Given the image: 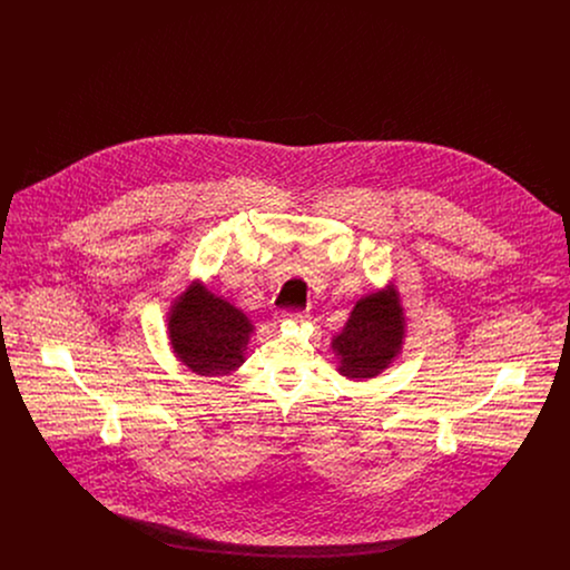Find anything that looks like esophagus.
I'll list each match as a JSON object with an SVG mask.
<instances>
[{
	"instance_id": "1",
	"label": "esophagus",
	"mask_w": 570,
	"mask_h": 570,
	"mask_svg": "<svg viewBox=\"0 0 570 570\" xmlns=\"http://www.w3.org/2000/svg\"><path fill=\"white\" fill-rule=\"evenodd\" d=\"M301 318H303V309H293V307L282 309L279 316H277L279 323H282V321H301Z\"/></svg>"
}]
</instances>
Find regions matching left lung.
<instances>
[{
  "instance_id": "1",
  "label": "left lung",
  "mask_w": 570,
  "mask_h": 570,
  "mask_svg": "<svg viewBox=\"0 0 570 570\" xmlns=\"http://www.w3.org/2000/svg\"><path fill=\"white\" fill-rule=\"evenodd\" d=\"M404 318L395 293H376L354 305L346 328L333 340L340 372L354 380L374 379L397 354Z\"/></svg>"
}]
</instances>
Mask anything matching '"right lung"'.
Returning <instances> with one entry per match:
<instances>
[{
    "label": "right lung",
    "instance_id": "add662e5",
    "mask_svg": "<svg viewBox=\"0 0 570 570\" xmlns=\"http://www.w3.org/2000/svg\"><path fill=\"white\" fill-rule=\"evenodd\" d=\"M168 328L175 353L191 372L226 376L244 363L254 326L228 301L214 297L203 286H191L177 303Z\"/></svg>",
    "mask_w": 570,
    "mask_h": 570
}]
</instances>
